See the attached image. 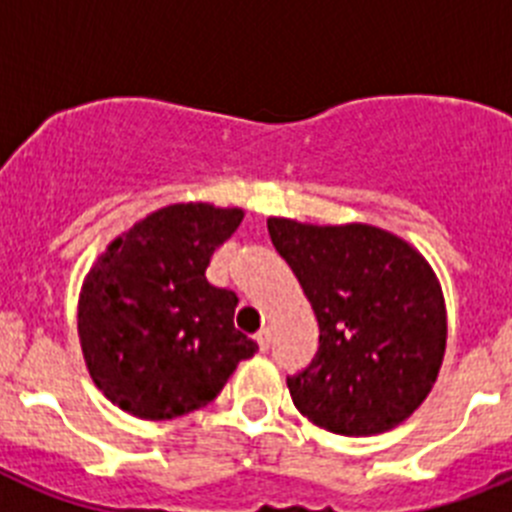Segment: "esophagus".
Here are the masks:
<instances>
[{
	"label": "esophagus",
	"instance_id": "1",
	"mask_svg": "<svg viewBox=\"0 0 512 512\" xmlns=\"http://www.w3.org/2000/svg\"><path fill=\"white\" fill-rule=\"evenodd\" d=\"M256 343H259L261 351H269V346H271V330L269 328L261 330L259 336H256Z\"/></svg>",
	"mask_w": 512,
	"mask_h": 512
}]
</instances>
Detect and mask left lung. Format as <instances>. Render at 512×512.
Segmentation results:
<instances>
[{
  "label": "left lung",
  "mask_w": 512,
  "mask_h": 512,
  "mask_svg": "<svg viewBox=\"0 0 512 512\" xmlns=\"http://www.w3.org/2000/svg\"><path fill=\"white\" fill-rule=\"evenodd\" d=\"M266 225L320 328L312 364L287 379L295 408L338 436L392 431L431 395L443 364L449 328L433 266L377 225Z\"/></svg>",
  "instance_id": "left-lung-1"
}]
</instances>
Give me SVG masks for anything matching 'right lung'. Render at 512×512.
Instances as JSON below:
<instances>
[{
  "instance_id": "1",
  "label": "right lung",
  "mask_w": 512,
  "mask_h": 512,
  "mask_svg": "<svg viewBox=\"0 0 512 512\" xmlns=\"http://www.w3.org/2000/svg\"><path fill=\"white\" fill-rule=\"evenodd\" d=\"M241 207L176 202L99 253L79 292L89 377L140 420L205 408L259 346L233 325L238 297L207 282L212 253L241 225Z\"/></svg>"
}]
</instances>
